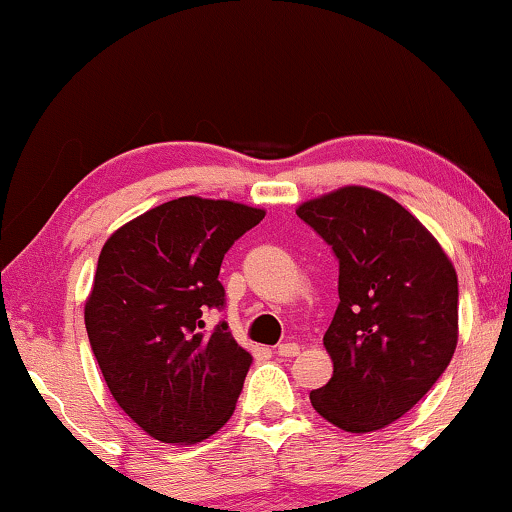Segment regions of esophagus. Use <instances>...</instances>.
<instances>
[{
  "label": "esophagus",
  "instance_id": "esophagus-1",
  "mask_svg": "<svg viewBox=\"0 0 512 512\" xmlns=\"http://www.w3.org/2000/svg\"><path fill=\"white\" fill-rule=\"evenodd\" d=\"M275 352H277L279 356H298L300 347L296 345V342H284V345H277Z\"/></svg>",
  "mask_w": 512,
  "mask_h": 512
}]
</instances>
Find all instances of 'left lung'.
<instances>
[{
	"label": "left lung",
	"instance_id": "8db88e82",
	"mask_svg": "<svg viewBox=\"0 0 512 512\" xmlns=\"http://www.w3.org/2000/svg\"><path fill=\"white\" fill-rule=\"evenodd\" d=\"M296 214L340 265V303L324 335L333 377L312 391V408L345 431L384 429L450 366L457 272L429 230L373 188H338Z\"/></svg>",
	"mask_w": 512,
	"mask_h": 512
}]
</instances>
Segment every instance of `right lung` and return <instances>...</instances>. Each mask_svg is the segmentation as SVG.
Instances as JSON below:
<instances>
[{"label":"right lung","instance_id":"add662e5","mask_svg":"<svg viewBox=\"0 0 512 512\" xmlns=\"http://www.w3.org/2000/svg\"><path fill=\"white\" fill-rule=\"evenodd\" d=\"M265 212L186 195L109 237L86 303V331L104 382L132 422L163 443H200L233 415L251 354L223 310L226 251Z\"/></svg>","mask_w":512,"mask_h":512}]
</instances>
